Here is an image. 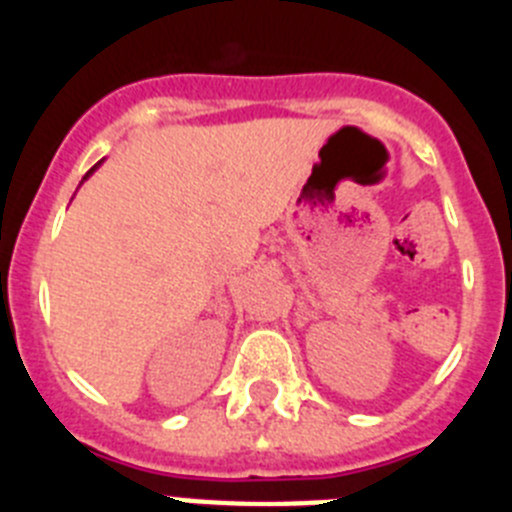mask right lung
Segmentation results:
<instances>
[{
    "instance_id": "add662e5",
    "label": "right lung",
    "mask_w": 512,
    "mask_h": 512,
    "mask_svg": "<svg viewBox=\"0 0 512 512\" xmlns=\"http://www.w3.org/2000/svg\"><path fill=\"white\" fill-rule=\"evenodd\" d=\"M97 166H99V164H97ZM97 166H94V169H97ZM94 169H89V171H87V176H89V174H92V171H94ZM87 176H84V179H87Z\"/></svg>"
}]
</instances>
